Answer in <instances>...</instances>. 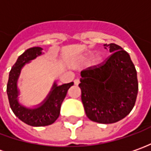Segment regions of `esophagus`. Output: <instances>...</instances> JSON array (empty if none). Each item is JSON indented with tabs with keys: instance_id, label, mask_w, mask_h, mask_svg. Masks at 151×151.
Segmentation results:
<instances>
[{
	"instance_id": "34e87169",
	"label": "esophagus",
	"mask_w": 151,
	"mask_h": 151,
	"mask_svg": "<svg viewBox=\"0 0 151 151\" xmlns=\"http://www.w3.org/2000/svg\"><path fill=\"white\" fill-rule=\"evenodd\" d=\"M74 84L76 85V86H77L80 84V80H78V79H76L75 81H74Z\"/></svg>"
}]
</instances>
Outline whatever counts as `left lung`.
Masks as SVG:
<instances>
[{
	"label": "left lung",
	"mask_w": 151,
	"mask_h": 151,
	"mask_svg": "<svg viewBox=\"0 0 151 151\" xmlns=\"http://www.w3.org/2000/svg\"><path fill=\"white\" fill-rule=\"evenodd\" d=\"M105 46L112 54L101 64L83 70L79 86L88 118L101 124H112L132 111L138 81L129 54L114 43Z\"/></svg>",
	"instance_id": "left-lung-1"
}]
</instances>
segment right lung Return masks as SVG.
<instances>
[{
	"instance_id": "right-lung-1",
	"label": "right lung",
	"mask_w": 151,
	"mask_h": 151,
	"mask_svg": "<svg viewBox=\"0 0 151 151\" xmlns=\"http://www.w3.org/2000/svg\"><path fill=\"white\" fill-rule=\"evenodd\" d=\"M41 50L40 47H32L21 55L10 71L7 83V96L12 111L21 121L31 126H45L53 124L59 117L60 106L67 91L74 84L70 82L59 86L54 84L46 100L35 109H28L19 104L17 82L21 68L25 64L41 55Z\"/></svg>"
}]
</instances>
